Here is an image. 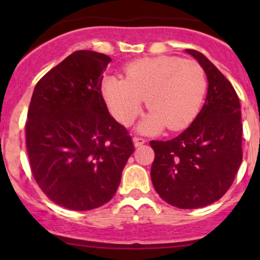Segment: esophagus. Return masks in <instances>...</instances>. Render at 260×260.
<instances>
[{
  "label": "esophagus",
  "mask_w": 260,
  "mask_h": 260,
  "mask_svg": "<svg viewBox=\"0 0 260 260\" xmlns=\"http://www.w3.org/2000/svg\"><path fill=\"white\" fill-rule=\"evenodd\" d=\"M133 143H135L136 147H141L142 145H145L146 140L142 137H135L133 138Z\"/></svg>",
  "instance_id": "esophagus-1"
}]
</instances>
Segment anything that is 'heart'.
Segmentation results:
<instances>
[{"label":"heart","mask_w":260,"mask_h":260,"mask_svg":"<svg viewBox=\"0 0 260 260\" xmlns=\"http://www.w3.org/2000/svg\"><path fill=\"white\" fill-rule=\"evenodd\" d=\"M124 79L108 75L102 83L104 101L113 117L128 125L136 119L143 101L151 109L140 124L145 133L187 127L200 111L206 90L203 68L177 56L143 57L124 67Z\"/></svg>","instance_id":"1"}]
</instances>
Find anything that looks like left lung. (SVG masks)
<instances>
[{
    "mask_svg": "<svg viewBox=\"0 0 260 260\" xmlns=\"http://www.w3.org/2000/svg\"><path fill=\"white\" fill-rule=\"evenodd\" d=\"M208 77L205 104L171 141H151V180L167 204L198 209L215 203L234 182L243 159L242 111L232 83L201 52L187 49Z\"/></svg>",
    "mask_w": 260,
    "mask_h": 260,
    "instance_id": "1",
    "label": "left lung"
}]
</instances>
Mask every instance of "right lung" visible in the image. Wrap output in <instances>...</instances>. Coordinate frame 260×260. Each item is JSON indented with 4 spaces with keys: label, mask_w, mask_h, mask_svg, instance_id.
<instances>
[{
    "label": "right lung",
    "mask_w": 260,
    "mask_h": 260,
    "mask_svg": "<svg viewBox=\"0 0 260 260\" xmlns=\"http://www.w3.org/2000/svg\"><path fill=\"white\" fill-rule=\"evenodd\" d=\"M109 62L95 51L73 52L38 81L28 107L26 148L34 179L50 200L70 210L108 203L135 152L102 94Z\"/></svg>",
    "instance_id": "1"
}]
</instances>
